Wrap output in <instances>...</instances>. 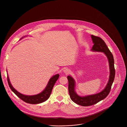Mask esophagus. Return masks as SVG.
Here are the masks:
<instances>
[{
	"instance_id": "obj_1",
	"label": "esophagus",
	"mask_w": 127,
	"mask_h": 127,
	"mask_svg": "<svg viewBox=\"0 0 127 127\" xmlns=\"http://www.w3.org/2000/svg\"><path fill=\"white\" fill-rule=\"evenodd\" d=\"M70 70L68 69H65V70H64V72L65 73H66V74H68L70 72Z\"/></svg>"
}]
</instances>
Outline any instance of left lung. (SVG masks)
Returning <instances> with one entry per match:
<instances>
[{"mask_svg":"<svg viewBox=\"0 0 127 127\" xmlns=\"http://www.w3.org/2000/svg\"><path fill=\"white\" fill-rule=\"evenodd\" d=\"M92 38L94 45L92 50L96 52H103L108 58L110 65V75L109 80L105 86V88L100 93L88 95L86 96H80L75 92V81L70 76H67L68 80V90L71 100L79 105L84 106L92 105L101 100L104 99L109 94L112 85L114 82L115 76V69L114 67V59L112 53L108 49L104 41L100 37L92 35Z\"/></svg>","mask_w":127,"mask_h":127,"instance_id":"left-lung-1","label":"left lung"}]
</instances>
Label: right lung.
I'll list each match as a JSON object with an SVG mask.
<instances>
[{
	"mask_svg": "<svg viewBox=\"0 0 127 127\" xmlns=\"http://www.w3.org/2000/svg\"><path fill=\"white\" fill-rule=\"evenodd\" d=\"M7 77V82L10 88L18 97L27 103L30 104H38L45 101L49 98L52 93L53 86L59 77V74H57L53 76L50 79L47 87L44 89V91L38 95H26L17 92L11 85L9 81L8 75Z\"/></svg>",
	"mask_w": 127,
	"mask_h": 127,
	"instance_id": "add662e5",
	"label": "right lung"
}]
</instances>
